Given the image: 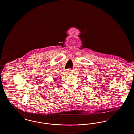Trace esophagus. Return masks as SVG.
<instances>
[{"instance_id":"obj_1","label":"esophagus","mask_w":134,"mask_h":134,"mask_svg":"<svg viewBox=\"0 0 134 134\" xmlns=\"http://www.w3.org/2000/svg\"><path fill=\"white\" fill-rule=\"evenodd\" d=\"M68 73L69 74H71V73H73V71H72V70H71V69H68Z\"/></svg>"}]
</instances>
